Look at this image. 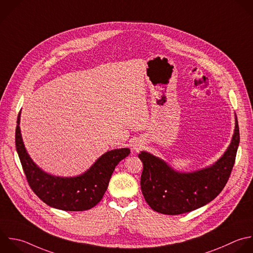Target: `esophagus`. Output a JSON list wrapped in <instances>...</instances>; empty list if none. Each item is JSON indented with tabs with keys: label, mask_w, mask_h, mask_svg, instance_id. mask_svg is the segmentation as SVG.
I'll list each match as a JSON object with an SVG mask.
<instances>
[{
	"label": "esophagus",
	"mask_w": 253,
	"mask_h": 253,
	"mask_svg": "<svg viewBox=\"0 0 253 253\" xmlns=\"http://www.w3.org/2000/svg\"><path fill=\"white\" fill-rule=\"evenodd\" d=\"M141 148H142V144H141V143H135V144L133 145V150L136 151V152L139 151Z\"/></svg>",
	"instance_id": "34e87169"
}]
</instances>
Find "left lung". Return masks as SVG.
<instances>
[{
    "instance_id": "left-lung-1",
    "label": "left lung",
    "mask_w": 253,
    "mask_h": 253,
    "mask_svg": "<svg viewBox=\"0 0 253 253\" xmlns=\"http://www.w3.org/2000/svg\"><path fill=\"white\" fill-rule=\"evenodd\" d=\"M239 144V128H235L224 154L209 168L193 173H179L163 160L142 151L140 187L149 207L160 213L180 214L199 209L212 201L224 188L234 165Z\"/></svg>"
}]
</instances>
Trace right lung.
I'll use <instances>...</instances> for the list:
<instances>
[{
	"label": "right lung",
	"mask_w": 253,
	"mask_h": 253,
	"mask_svg": "<svg viewBox=\"0 0 253 253\" xmlns=\"http://www.w3.org/2000/svg\"><path fill=\"white\" fill-rule=\"evenodd\" d=\"M20 118L21 112L17 121L16 148L28 183L35 194L48 206L62 211H80L95 207L107 191L115 167L130 150L121 148L108 151L87 172L77 177L51 176L40 169L29 156L21 135Z\"/></svg>",
	"instance_id": "right-lung-1"
}]
</instances>
